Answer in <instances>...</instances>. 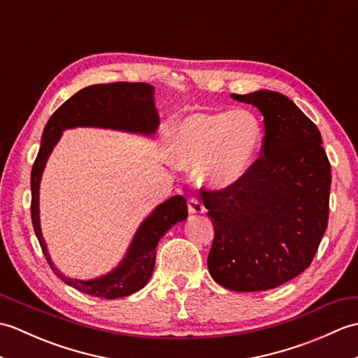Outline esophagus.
I'll return each mask as SVG.
<instances>
[{"mask_svg":"<svg viewBox=\"0 0 358 358\" xmlns=\"http://www.w3.org/2000/svg\"><path fill=\"white\" fill-rule=\"evenodd\" d=\"M187 210H189V214H204V204L200 201V200H196V199H189L187 200Z\"/></svg>","mask_w":358,"mask_h":358,"instance_id":"34e87169","label":"esophagus"}]
</instances>
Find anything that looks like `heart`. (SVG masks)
Wrapping results in <instances>:
<instances>
[{
    "label": "heart",
    "instance_id": "1",
    "mask_svg": "<svg viewBox=\"0 0 358 358\" xmlns=\"http://www.w3.org/2000/svg\"><path fill=\"white\" fill-rule=\"evenodd\" d=\"M171 162L180 169H196L210 189H229L252 169L263 131L249 110L195 112L166 132Z\"/></svg>",
    "mask_w": 358,
    "mask_h": 358
}]
</instances>
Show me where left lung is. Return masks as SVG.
Segmentation results:
<instances>
[{
	"label": "left lung",
	"instance_id": "8db88e82",
	"mask_svg": "<svg viewBox=\"0 0 358 358\" xmlns=\"http://www.w3.org/2000/svg\"><path fill=\"white\" fill-rule=\"evenodd\" d=\"M231 98L262 112L266 135L238 185L203 192L215 232L208 268L229 291H268L313 262L328 226L331 164L320 131L291 98L268 89Z\"/></svg>",
	"mask_w": 358,
	"mask_h": 358
}]
</instances>
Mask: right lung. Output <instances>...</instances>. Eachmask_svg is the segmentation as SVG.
<instances>
[{
	"label": "right lung",
	"mask_w": 358,
	"mask_h": 358,
	"mask_svg": "<svg viewBox=\"0 0 358 358\" xmlns=\"http://www.w3.org/2000/svg\"><path fill=\"white\" fill-rule=\"evenodd\" d=\"M154 94L155 87L148 83H110V85L85 87L59 106L43 131L41 148L32 167V177H30V189H32L30 212H32L34 229L55 275L83 294L115 300L120 296L131 295L146 286L155 268V248L158 241L172 226L185 222L187 218V204L183 195H173L169 200L158 204L143 220L134 234L124 257L115 268L104 275L90 280L71 278L53 264L43 238L40 222V185L44 167L48 164L52 150L55 149L58 141L62 140L63 132L67 129H110V131L152 138L159 124Z\"/></svg>",
	"instance_id": "1"
}]
</instances>
